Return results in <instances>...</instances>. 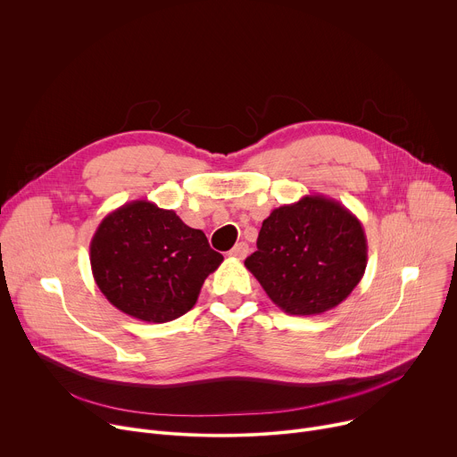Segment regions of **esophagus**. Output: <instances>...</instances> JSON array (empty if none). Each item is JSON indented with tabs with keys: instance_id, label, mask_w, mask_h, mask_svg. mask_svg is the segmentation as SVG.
<instances>
[{
	"instance_id": "34e87169",
	"label": "esophagus",
	"mask_w": 457,
	"mask_h": 457,
	"mask_svg": "<svg viewBox=\"0 0 457 457\" xmlns=\"http://www.w3.org/2000/svg\"><path fill=\"white\" fill-rule=\"evenodd\" d=\"M248 245L246 242H238V245H235L231 250H229V257H235V259H245L248 255Z\"/></svg>"
}]
</instances>
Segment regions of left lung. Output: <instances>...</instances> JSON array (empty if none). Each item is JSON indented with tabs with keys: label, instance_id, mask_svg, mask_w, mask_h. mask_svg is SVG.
<instances>
[{
	"label": "left lung",
	"instance_id": "obj_1",
	"mask_svg": "<svg viewBox=\"0 0 457 457\" xmlns=\"http://www.w3.org/2000/svg\"><path fill=\"white\" fill-rule=\"evenodd\" d=\"M245 264L281 311L316 316L338 307L360 283L368 238L345 205L307 195L270 212Z\"/></svg>",
	"mask_w": 457,
	"mask_h": 457
}]
</instances>
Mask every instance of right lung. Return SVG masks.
<instances>
[{"mask_svg":"<svg viewBox=\"0 0 457 457\" xmlns=\"http://www.w3.org/2000/svg\"><path fill=\"white\" fill-rule=\"evenodd\" d=\"M224 257L170 209L134 200L103 219L89 245L94 279L115 309L148 323L189 312Z\"/></svg>","mask_w":457,"mask_h":457,"instance_id":"right-lung-1","label":"right lung"}]
</instances>
